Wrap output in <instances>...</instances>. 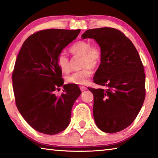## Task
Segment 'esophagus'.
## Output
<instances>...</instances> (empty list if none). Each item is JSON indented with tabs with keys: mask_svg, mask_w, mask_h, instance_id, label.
I'll use <instances>...</instances> for the list:
<instances>
[{
	"mask_svg": "<svg viewBox=\"0 0 158 158\" xmlns=\"http://www.w3.org/2000/svg\"><path fill=\"white\" fill-rule=\"evenodd\" d=\"M79 88H80V89H81V91H84V90H85L87 89L86 87H85V86H83V85H81V86H80Z\"/></svg>",
	"mask_w": 158,
	"mask_h": 158,
	"instance_id": "esophagus-1",
	"label": "esophagus"
}]
</instances>
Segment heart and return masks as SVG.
<instances>
[{
    "label": "heart",
    "instance_id": "obj_1",
    "mask_svg": "<svg viewBox=\"0 0 158 158\" xmlns=\"http://www.w3.org/2000/svg\"><path fill=\"white\" fill-rule=\"evenodd\" d=\"M73 55L81 56V67L83 68L67 76L65 80L72 84H85L91 77V68H96L100 63L102 53L100 47L91 45L89 41H79L69 49ZM58 65L63 73H68L70 69L69 60L65 53L61 52L57 57Z\"/></svg>",
    "mask_w": 158,
    "mask_h": 158
}]
</instances>
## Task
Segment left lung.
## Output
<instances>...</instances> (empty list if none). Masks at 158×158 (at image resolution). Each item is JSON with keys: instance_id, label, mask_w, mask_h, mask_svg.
<instances>
[{"instance_id": "1", "label": "left lung", "mask_w": 158, "mask_h": 158, "mask_svg": "<svg viewBox=\"0 0 158 158\" xmlns=\"http://www.w3.org/2000/svg\"><path fill=\"white\" fill-rule=\"evenodd\" d=\"M81 37L94 39L102 53L93 81L106 89L88 88L94 97L95 124L106 133L120 132L135 121L145 100L146 76L139 54L116 28L89 29Z\"/></svg>"}]
</instances>
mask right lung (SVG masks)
Masks as SVG:
<instances>
[{"label":"right lung","instance_id":"1","mask_svg":"<svg viewBox=\"0 0 158 158\" xmlns=\"http://www.w3.org/2000/svg\"><path fill=\"white\" fill-rule=\"evenodd\" d=\"M80 31H38L26 40L17 56L12 76L16 105L37 132L56 135L65 130L70 122L72 109L81 92L77 85H63L57 57ZM61 86L63 93L56 95Z\"/></svg>","mask_w":158,"mask_h":158}]
</instances>
